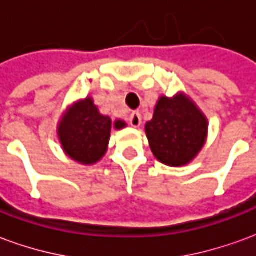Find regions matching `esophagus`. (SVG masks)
Returning a JSON list of instances; mask_svg holds the SVG:
<instances>
[{
  "mask_svg": "<svg viewBox=\"0 0 256 256\" xmlns=\"http://www.w3.org/2000/svg\"><path fill=\"white\" fill-rule=\"evenodd\" d=\"M128 123H130L133 128H140V126H141V115H140V112H132L130 116H128Z\"/></svg>",
  "mask_w": 256,
  "mask_h": 256,
  "instance_id": "obj_1",
  "label": "esophagus"
}]
</instances>
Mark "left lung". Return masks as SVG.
Instances as JSON below:
<instances>
[{
    "instance_id": "1",
    "label": "left lung",
    "mask_w": 256,
    "mask_h": 256,
    "mask_svg": "<svg viewBox=\"0 0 256 256\" xmlns=\"http://www.w3.org/2000/svg\"><path fill=\"white\" fill-rule=\"evenodd\" d=\"M145 132L158 160L167 166H184L203 148L207 119L185 96L162 97Z\"/></svg>"
}]
</instances>
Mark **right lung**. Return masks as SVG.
<instances>
[{
	"mask_svg": "<svg viewBox=\"0 0 256 256\" xmlns=\"http://www.w3.org/2000/svg\"><path fill=\"white\" fill-rule=\"evenodd\" d=\"M114 126L122 128L126 123L116 120ZM111 128V119L101 115L93 100L88 97L68 110L58 126V137L71 159L93 164L106 152Z\"/></svg>",
	"mask_w": 256,
	"mask_h": 256,
	"instance_id": "obj_1",
	"label": "right lung"
}]
</instances>
